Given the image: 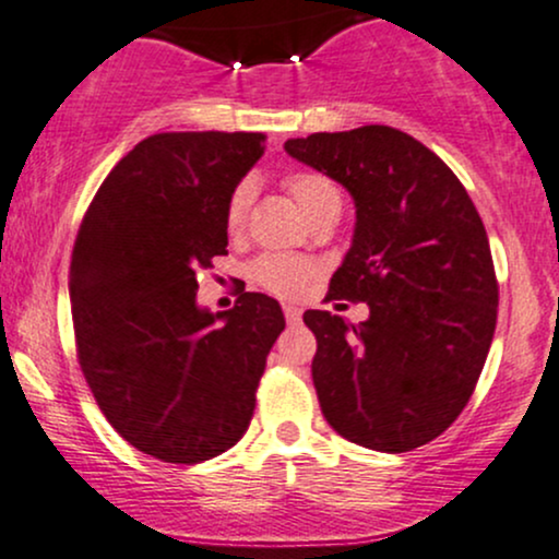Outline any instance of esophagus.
Listing matches in <instances>:
<instances>
[{"label":"esophagus","instance_id":"34e87169","mask_svg":"<svg viewBox=\"0 0 559 559\" xmlns=\"http://www.w3.org/2000/svg\"><path fill=\"white\" fill-rule=\"evenodd\" d=\"M282 311H285L287 324H298L300 322V313H304L296 304H285V306H282Z\"/></svg>","mask_w":559,"mask_h":559}]
</instances>
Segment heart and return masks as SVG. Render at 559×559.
<instances>
[{"instance_id":"b5f03b06","label":"heart","mask_w":559,"mask_h":559,"mask_svg":"<svg viewBox=\"0 0 559 559\" xmlns=\"http://www.w3.org/2000/svg\"><path fill=\"white\" fill-rule=\"evenodd\" d=\"M287 192L298 203V209L309 216V222L319 213L337 209L341 211V192L332 185L328 177L317 171H293L285 179ZM248 205H250V187L237 185L231 190L227 200V213H224V222H227L229 235H237L246 227L248 218ZM248 277L253 285L263 287V290L274 293V296L293 298L298 296L306 287V282L313 277V263L298 255H282V253H263L248 266Z\"/></svg>"}]
</instances>
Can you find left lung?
<instances>
[{"label":"left lung","instance_id":"obj_1","mask_svg":"<svg viewBox=\"0 0 559 559\" xmlns=\"http://www.w3.org/2000/svg\"><path fill=\"white\" fill-rule=\"evenodd\" d=\"M285 150L356 203L330 298L364 300L369 319L304 313L322 415L359 447H425L467 406L497 328L499 282L478 211L447 163L399 129L319 131Z\"/></svg>","mask_w":559,"mask_h":559}]
</instances>
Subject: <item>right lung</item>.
Here are the masks:
<instances>
[{
    "label": "right lung",
    "mask_w": 559,
    "mask_h": 559,
    "mask_svg": "<svg viewBox=\"0 0 559 559\" xmlns=\"http://www.w3.org/2000/svg\"><path fill=\"white\" fill-rule=\"evenodd\" d=\"M259 131H166L99 185L71 255L81 372L123 441L198 465L246 436L280 304L242 290L198 306V272L227 255V200L261 158Z\"/></svg>",
    "instance_id": "right-lung-1"
}]
</instances>
